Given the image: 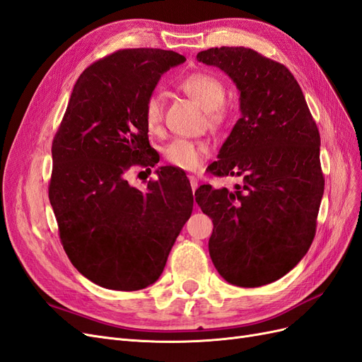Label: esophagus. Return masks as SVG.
I'll use <instances>...</instances> for the list:
<instances>
[{
  "label": "esophagus",
  "instance_id": "esophagus-1",
  "mask_svg": "<svg viewBox=\"0 0 362 362\" xmlns=\"http://www.w3.org/2000/svg\"><path fill=\"white\" fill-rule=\"evenodd\" d=\"M189 180H190V185H192V190L194 192L196 189H198V185H199V180L194 177V175H189Z\"/></svg>",
  "mask_w": 362,
  "mask_h": 362
}]
</instances>
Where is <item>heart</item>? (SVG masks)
I'll return each mask as SVG.
<instances>
[{
  "label": "heart",
  "instance_id": "1",
  "mask_svg": "<svg viewBox=\"0 0 362 362\" xmlns=\"http://www.w3.org/2000/svg\"><path fill=\"white\" fill-rule=\"evenodd\" d=\"M178 87L205 108L208 124L211 127L217 128L228 122L231 110L223 101L225 84L217 75L206 71H194L182 76ZM144 120L151 134L160 133L163 125V101L158 95L148 96L144 107ZM210 154L211 149L205 141L189 139L173 140L164 149L166 161L184 170L201 169Z\"/></svg>",
  "mask_w": 362,
  "mask_h": 362
}]
</instances>
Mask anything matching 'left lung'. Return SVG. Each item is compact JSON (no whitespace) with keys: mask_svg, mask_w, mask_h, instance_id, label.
<instances>
[{"mask_svg":"<svg viewBox=\"0 0 362 362\" xmlns=\"http://www.w3.org/2000/svg\"><path fill=\"white\" fill-rule=\"evenodd\" d=\"M196 59L229 75L242 112L208 169L243 184L194 193L214 225L208 250L229 284L266 286L287 275L314 240L325 190L319 128L284 64L245 47L210 48Z\"/></svg>","mask_w":362,"mask_h":362,"instance_id":"1","label":"left lung"}]
</instances>
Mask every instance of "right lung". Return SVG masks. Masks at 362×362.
<instances>
[{"label":"right lung","instance_id":"right-lung-1","mask_svg":"<svg viewBox=\"0 0 362 362\" xmlns=\"http://www.w3.org/2000/svg\"><path fill=\"white\" fill-rule=\"evenodd\" d=\"M184 62L173 51L131 48L92 63L54 136L48 194L60 242L74 267L104 288L154 284L192 214L190 182L178 169L160 168L146 192L127 180L129 169L151 172L160 160L144 107L160 76Z\"/></svg>","mask_w":362,"mask_h":362}]
</instances>
